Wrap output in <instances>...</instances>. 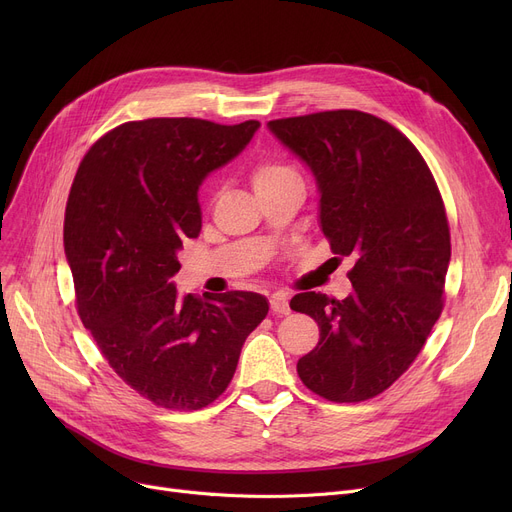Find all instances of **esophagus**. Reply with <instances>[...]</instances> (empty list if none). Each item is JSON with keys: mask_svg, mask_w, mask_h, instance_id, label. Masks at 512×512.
Here are the masks:
<instances>
[{"mask_svg": "<svg viewBox=\"0 0 512 512\" xmlns=\"http://www.w3.org/2000/svg\"><path fill=\"white\" fill-rule=\"evenodd\" d=\"M270 305H272V311L274 313H280V315H288L290 313V305H288V297L284 292H274L270 297Z\"/></svg>", "mask_w": 512, "mask_h": 512, "instance_id": "esophagus-1", "label": "esophagus"}]
</instances>
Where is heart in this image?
I'll use <instances>...</instances> for the list:
<instances>
[{"label":"heart","mask_w":512,"mask_h":512,"mask_svg":"<svg viewBox=\"0 0 512 512\" xmlns=\"http://www.w3.org/2000/svg\"><path fill=\"white\" fill-rule=\"evenodd\" d=\"M299 178L294 168L282 164V161L276 159H259L257 164L251 168V182L255 186V191H263L267 186L280 184L284 180Z\"/></svg>","instance_id":"obj_1"}]
</instances>
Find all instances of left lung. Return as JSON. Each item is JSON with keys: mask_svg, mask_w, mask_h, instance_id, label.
<instances>
[{"mask_svg": "<svg viewBox=\"0 0 512 512\" xmlns=\"http://www.w3.org/2000/svg\"><path fill=\"white\" fill-rule=\"evenodd\" d=\"M311 170L319 228L336 255H355L344 301L299 292L319 342L299 359L303 384L334 402H361L409 369L442 313L450 232L436 180L415 145L357 110L267 122Z\"/></svg>", "mask_w": 512, "mask_h": 512, "instance_id": "left-lung-1", "label": "left lung"}]
</instances>
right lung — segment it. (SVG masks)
<instances>
[{
	"label": "right lung",
	"instance_id": "right-lung-1",
	"mask_svg": "<svg viewBox=\"0 0 512 512\" xmlns=\"http://www.w3.org/2000/svg\"><path fill=\"white\" fill-rule=\"evenodd\" d=\"M259 126L126 122L89 149L72 182L64 251L80 319L105 361L157 407L197 411L218 398L270 311L257 292L180 297L172 282L182 240L201 230L199 186Z\"/></svg>",
	"mask_w": 512,
	"mask_h": 512
}]
</instances>
